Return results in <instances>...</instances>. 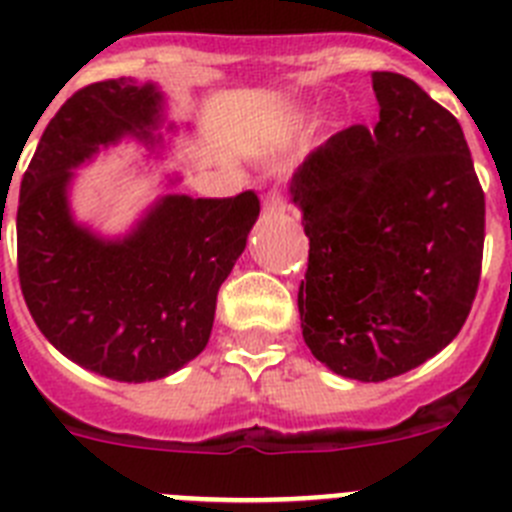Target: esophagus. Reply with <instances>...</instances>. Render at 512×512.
<instances>
[{
  "instance_id": "esophagus-1",
  "label": "esophagus",
  "mask_w": 512,
  "mask_h": 512,
  "mask_svg": "<svg viewBox=\"0 0 512 512\" xmlns=\"http://www.w3.org/2000/svg\"><path fill=\"white\" fill-rule=\"evenodd\" d=\"M286 206H288V201L281 190H270V193L265 195V211H270V213L286 211Z\"/></svg>"
}]
</instances>
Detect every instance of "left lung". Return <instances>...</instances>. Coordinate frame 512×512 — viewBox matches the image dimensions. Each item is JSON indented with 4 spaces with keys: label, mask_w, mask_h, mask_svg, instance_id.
Wrapping results in <instances>:
<instances>
[{
    "label": "left lung",
    "mask_w": 512,
    "mask_h": 512,
    "mask_svg": "<svg viewBox=\"0 0 512 512\" xmlns=\"http://www.w3.org/2000/svg\"><path fill=\"white\" fill-rule=\"evenodd\" d=\"M373 92V133H335L291 185L309 237L304 340L358 381L412 371L459 335L484 252V190L459 121L394 71H376Z\"/></svg>",
    "instance_id": "left-lung-1"
}]
</instances>
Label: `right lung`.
<instances>
[{
  "label": "right lung",
  "instance_id": "1",
  "mask_svg": "<svg viewBox=\"0 0 512 512\" xmlns=\"http://www.w3.org/2000/svg\"><path fill=\"white\" fill-rule=\"evenodd\" d=\"M159 92L133 79L82 87L43 131L20 182L17 275L53 348L113 381L162 379L211 337L216 296L260 213L234 198L167 195L123 242H102L66 206L71 167L157 121Z\"/></svg>",
  "mask_w": 512,
  "mask_h": 512
}]
</instances>
